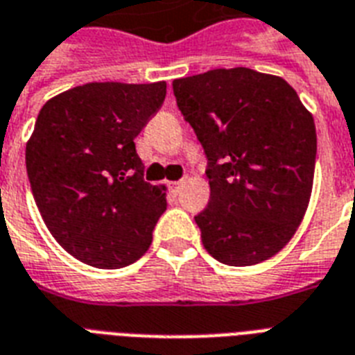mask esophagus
I'll use <instances>...</instances> for the list:
<instances>
[{"label":"esophagus","instance_id":"obj_1","mask_svg":"<svg viewBox=\"0 0 355 355\" xmlns=\"http://www.w3.org/2000/svg\"><path fill=\"white\" fill-rule=\"evenodd\" d=\"M180 188H182V180H177V182H169V189H171L173 195H177L178 191H180Z\"/></svg>","mask_w":355,"mask_h":355}]
</instances>
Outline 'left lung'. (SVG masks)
Segmentation results:
<instances>
[{
	"mask_svg": "<svg viewBox=\"0 0 355 355\" xmlns=\"http://www.w3.org/2000/svg\"><path fill=\"white\" fill-rule=\"evenodd\" d=\"M178 110L208 158L210 202L195 223L208 252L247 267L295 236L313 188V116L286 80L248 68L173 80Z\"/></svg>",
	"mask_w": 355,
	"mask_h": 355,
	"instance_id": "1",
	"label": "left lung"
}]
</instances>
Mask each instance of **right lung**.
Returning <instances> with one entry per match:
<instances>
[{"label": "right lung", "mask_w": 355, "mask_h": 355, "mask_svg": "<svg viewBox=\"0 0 355 355\" xmlns=\"http://www.w3.org/2000/svg\"><path fill=\"white\" fill-rule=\"evenodd\" d=\"M166 83H88L42 107L25 147L40 216L58 245L97 269L141 258L166 211V186L144 180L134 138L166 99Z\"/></svg>", "instance_id": "add662e5"}]
</instances>
